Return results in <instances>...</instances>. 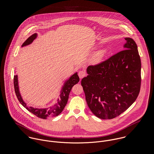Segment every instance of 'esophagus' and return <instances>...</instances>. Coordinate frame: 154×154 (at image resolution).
<instances>
[{
	"label": "esophagus",
	"instance_id": "1",
	"mask_svg": "<svg viewBox=\"0 0 154 154\" xmlns=\"http://www.w3.org/2000/svg\"><path fill=\"white\" fill-rule=\"evenodd\" d=\"M78 76H79L80 79H82V78H83L84 77H85L86 76V73L84 70H81L78 73Z\"/></svg>",
	"mask_w": 154,
	"mask_h": 154
}]
</instances>
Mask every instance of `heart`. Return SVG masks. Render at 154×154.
Returning a JSON list of instances; mask_svg holds the SVG:
<instances>
[{"instance_id":"1","label":"heart","mask_w":154,"mask_h":154,"mask_svg":"<svg viewBox=\"0 0 154 154\" xmlns=\"http://www.w3.org/2000/svg\"><path fill=\"white\" fill-rule=\"evenodd\" d=\"M107 53V50L106 48H101L95 53H94L90 58V61L94 64H97L100 63L105 56Z\"/></svg>"}]
</instances>
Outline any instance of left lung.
Wrapping results in <instances>:
<instances>
[{
  "label": "left lung",
  "mask_w": 154,
  "mask_h": 154,
  "mask_svg": "<svg viewBox=\"0 0 154 154\" xmlns=\"http://www.w3.org/2000/svg\"><path fill=\"white\" fill-rule=\"evenodd\" d=\"M124 50L95 66L81 81L89 109L97 117L112 119L136 100L140 88L141 61L135 42L125 38Z\"/></svg>",
  "instance_id": "obj_1"
}]
</instances>
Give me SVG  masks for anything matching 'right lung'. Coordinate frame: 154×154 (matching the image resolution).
Segmentation results:
<instances>
[{
	"label": "right lung",
	"instance_id": "add662e5",
	"mask_svg": "<svg viewBox=\"0 0 154 154\" xmlns=\"http://www.w3.org/2000/svg\"><path fill=\"white\" fill-rule=\"evenodd\" d=\"M37 37V33L32 34L25 41V42L22 44L21 47H24L31 44ZM79 81V78L78 75V73L76 72L74 74H73L72 76H70L65 81L60 91L59 98L57 99L56 103H55L53 106H50L48 108L37 109V108H34L32 107H28L26 106V104L23 100L21 95L20 92L18 75H15L14 78L15 92L20 103L28 111H29V112H31L37 117L43 119H47L48 118L52 117H56L62 112V111L64 109L67 103L69 95L72 89V88L75 84L78 83Z\"/></svg>",
	"mask_w": 154,
	"mask_h": 154
}]
</instances>
